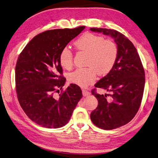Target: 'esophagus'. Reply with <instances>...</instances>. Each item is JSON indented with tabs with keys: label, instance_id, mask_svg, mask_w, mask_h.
<instances>
[{
	"label": "esophagus",
	"instance_id": "1",
	"mask_svg": "<svg viewBox=\"0 0 158 158\" xmlns=\"http://www.w3.org/2000/svg\"><path fill=\"white\" fill-rule=\"evenodd\" d=\"M82 93H83V96H89L90 94V92L89 91H87V89H83L82 90Z\"/></svg>",
	"mask_w": 158,
	"mask_h": 158
}]
</instances>
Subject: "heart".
Listing matches in <instances>:
<instances>
[{
  "label": "heart",
  "instance_id": "heart-1",
  "mask_svg": "<svg viewBox=\"0 0 158 158\" xmlns=\"http://www.w3.org/2000/svg\"><path fill=\"white\" fill-rule=\"evenodd\" d=\"M75 46L80 50L88 52L85 68L77 69L69 75L72 83L85 87L93 83L98 73L106 75L114 66L118 56V47L112 40L87 32L76 40ZM60 64L63 68L70 69L73 65V54L69 47H64L59 54Z\"/></svg>",
  "mask_w": 158,
  "mask_h": 158
}]
</instances>
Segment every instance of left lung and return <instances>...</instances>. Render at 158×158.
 I'll use <instances>...</instances> for the list:
<instances>
[{"label":"left lung","mask_w":158,"mask_h":158,"mask_svg":"<svg viewBox=\"0 0 158 158\" xmlns=\"http://www.w3.org/2000/svg\"><path fill=\"white\" fill-rule=\"evenodd\" d=\"M91 31L103 33L114 39L118 47L116 63L107 75L95 87L107 90L111 94H91L97 98L98 107L90 118L96 127L112 130L129 123L140 108L145 87V71L137 49L125 35L114 29L91 28ZM109 96L108 98H107Z\"/></svg>","instance_id":"1"}]
</instances>
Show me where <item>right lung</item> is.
Returning a JSON list of instances; mask_svg holds the SVG:
<instances>
[{"label":"right lung","mask_w":158,"mask_h":158,"mask_svg":"<svg viewBox=\"0 0 158 158\" xmlns=\"http://www.w3.org/2000/svg\"><path fill=\"white\" fill-rule=\"evenodd\" d=\"M84 29L85 26H80L40 33L18 57L15 67L18 100L29 118L43 127L57 129L67 124L83 97L81 89L75 84L62 89L66 78L62 76L59 54Z\"/></svg>","instance_id":"add662e5"}]
</instances>
